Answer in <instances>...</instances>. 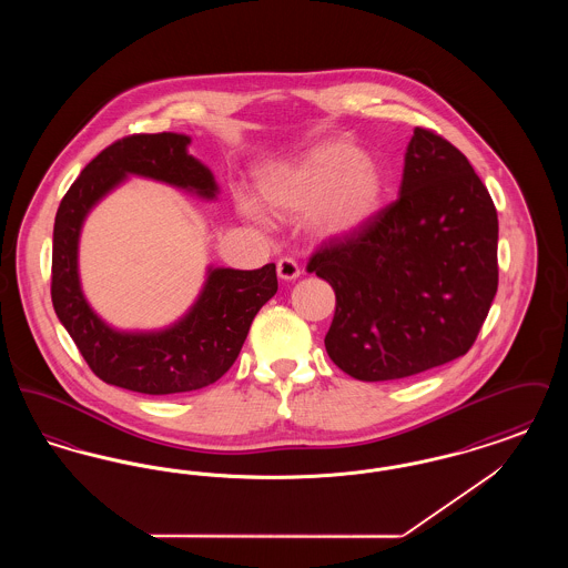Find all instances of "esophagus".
I'll return each mask as SVG.
<instances>
[{"mask_svg":"<svg viewBox=\"0 0 568 568\" xmlns=\"http://www.w3.org/2000/svg\"><path fill=\"white\" fill-rule=\"evenodd\" d=\"M276 274H278V278H283V281H296L297 276H300V266H297L296 260H292V257L278 260Z\"/></svg>","mask_w":568,"mask_h":568,"instance_id":"1","label":"esophagus"}]
</instances>
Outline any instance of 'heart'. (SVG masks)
Masks as SVG:
<instances>
[{"instance_id":"b5f03b06","label":"heart","mask_w":568,"mask_h":568,"mask_svg":"<svg viewBox=\"0 0 568 568\" xmlns=\"http://www.w3.org/2000/svg\"><path fill=\"white\" fill-rule=\"evenodd\" d=\"M260 202L278 216H306L322 241L349 239L381 213L385 179L377 163L347 140H322L290 160L264 163L255 172ZM260 202L239 193L243 215L266 223Z\"/></svg>"}]
</instances>
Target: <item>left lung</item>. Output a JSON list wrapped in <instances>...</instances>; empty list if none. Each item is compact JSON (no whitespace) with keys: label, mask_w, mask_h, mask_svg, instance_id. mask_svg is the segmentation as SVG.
<instances>
[{"label":"left lung","mask_w":568,"mask_h":568,"mask_svg":"<svg viewBox=\"0 0 568 568\" xmlns=\"http://www.w3.org/2000/svg\"><path fill=\"white\" fill-rule=\"evenodd\" d=\"M398 200L308 262L336 313L325 352L359 381L405 378L468 352L498 290V216L470 162L415 128Z\"/></svg>","instance_id":"left-lung-1"}]
</instances>
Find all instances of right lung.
Returning <instances> with one entry per match:
<instances>
[{"instance_id":"right-lung-1","label":"right lung","mask_w":568,"mask_h":568,"mask_svg":"<svg viewBox=\"0 0 568 568\" xmlns=\"http://www.w3.org/2000/svg\"><path fill=\"white\" fill-rule=\"evenodd\" d=\"M190 135L174 132L128 135L110 144L82 170L54 216V313L98 377L138 394H183L223 377L243 349L257 311L278 290L274 264L257 271L209 266L190 311L162 329H119L84 297L79 272L82 225L110 191L130 176H142L206 202L216 200L215 176L190 155Z\"/></svg>"}]
</instances>
